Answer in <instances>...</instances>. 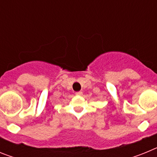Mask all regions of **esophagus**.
I'll return each instance as SVG.
<instances>
[{
	"label": "esophagus",
	"instance_id": "34e87169",
	"mask_svg": "<svg viewBox=\"0 0 157 157\" xmlns=\"http://www.w3.org/2000/svg\"><path fill=\"white\" fill-rule=\"evenodd\" d=\"M75 94L78 96H82V91H78V92L75 93Z\"/></svg>",
	"mask_w": 157,
	"mask_h": 157
}]
</instances>
